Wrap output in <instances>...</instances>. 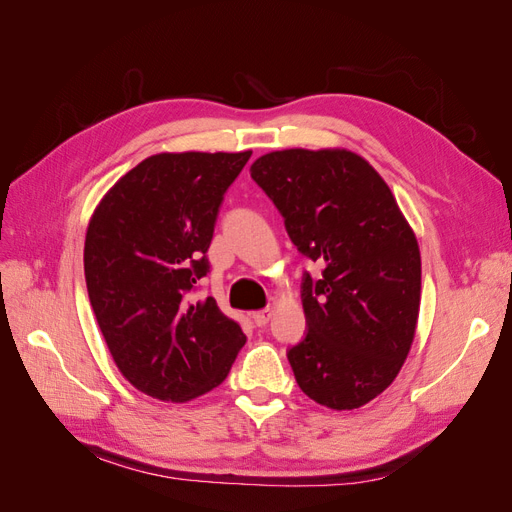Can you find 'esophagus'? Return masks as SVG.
<instances>
[{
	"mask_svg": "<svg viewBox=\"0 0 512 512\" xmlns=\"http://www.w3.org/2000/svg\"><path fill=\"white\" fill-rule=\"evenodd\" d=\"M271 316H273V309H260V312H254V322H256V327H267V322L271 320Z\"/></svg>",
	"mask_w": 512,
	"mask_h": 512,
	"instance_id": "1",
	"label": "esophagus"
}]
</instances>
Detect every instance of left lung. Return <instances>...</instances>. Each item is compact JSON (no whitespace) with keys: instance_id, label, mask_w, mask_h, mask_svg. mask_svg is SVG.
<instances>
[{"instance_id":"obj_1","label":"left lung","mask_w":512,"mask_h":512,"mask_svg":"<svg viewBox=\"0 0 512 512\" xmlns=\"http://www.w3.org/2000/svg\"><path fill=\"white\" fill-rule=\"evenodd\" d=\"M252 179L290 241L318 262L303 275V342L288 350L301 391L331 410L378 397L404 365L421 305V252L389 185L348 149H284Z\"/></svg>"}]
</instances>
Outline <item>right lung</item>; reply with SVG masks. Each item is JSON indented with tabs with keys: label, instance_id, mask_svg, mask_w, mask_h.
I'll return each instance as SVG.
<instances>
[{
	"label": "right lung",
	"instance_id": "obj_1",
	"mask_svg": "<svg viewBox=\"0 0 512 512\" xmlns=\"http://www.w3.org/2000/svg\"><path fill=\"white\" fill-rule=\"evenodd\" d=\"M252 151L158 153L100 200L85 282L113 361L138 391L190 401L220 386L245 344L213 297L194 299L230 183Z\"/></svg>",
	"mask_w": 512,
	"mask_h": 512
}]
</instances>
